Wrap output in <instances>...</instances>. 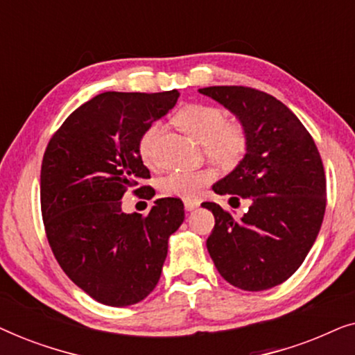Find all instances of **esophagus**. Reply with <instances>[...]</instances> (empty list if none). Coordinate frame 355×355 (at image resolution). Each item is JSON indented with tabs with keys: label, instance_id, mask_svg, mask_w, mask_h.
<instances>
[{
	"label": "esophagus",
	"instance_id": "1",
	"mask_svg": "<svg viewBox=\"0 0 355 355\" xmlns=\"http://www.w3.org/2000/svg\"><path fill=\"white\" fill-rule=\"evenodd\" d=\"M197 207H198V202H196V200H184V208H186L187 211L196 210Z\"/></svg>",
	"mask_w": 355,
	"mask_h": 355
}]
</instances>
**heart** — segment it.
<instances>
[{"label": "heart", "instance_id": "heart-1", "mask_svg": "<svg viewBox=\"0 0 355 355\" xmlns=\"http://www.w3.org/2000/svg\"><path fill=\"white\" fill-rule=\"evenodd\" d=\"M184 132L203 145L207 157L223 166H234L244 158L249 147L247 130L241 123L227 121L225 110L213 105L191 103L182 106L174 116ZM159 134V124L153 123L145 129L139 140L140 158L147 164L155 162V144ZM215 178L210 169L169 173L159 181V189L166 196L193 198Z\"/></svg>", "mask_w": 355, "mask_h": 355}]
</instances>
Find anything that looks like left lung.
Wrapping results in <instances>:
<instances>
[{
	"instance_id": "1",
	"label": "left lung",
	"mask_w": 355,
	"mask_h": 355,
	"mask_svg": "<svg viewBox=\"0 0 355 355\" xmlns=\"http://www.w3.org/2000/svg\"><path fill=\"white\" fill-rule=\"evenodd\" d=\"M236 114L247 130L242 162L213 186L220 196L249 198L236 220L215 202L207 249L227 283L244 291L275 288L312 249L327 208V178L312 135L293 111L265 92L241 85L198 90Z\"/></svg>"
}]
</instances>
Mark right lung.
Here are the masks:
<instances>
[{
	"label": "right lung",
	"instance_id": "add662e5",
	"mask_svg": "<svg viewBox=\"0 0 355 355\" xmlns=\"http://www.w3.org/2000/svg\"><path fill=\"white\" fill-rule=\"evenodd\" d=\"M178 96L105 92L67 116L48 142L40 173L48 242L62 271L96 302L125 307L147 297L169 236L184 221V203L174 197L155 200L145 216L121 210L124 192L150 178L139 140ZM140 191L152 198L150 186Z\"/></svg>",
	"mask_w": 355,
	"mask_h": 355
}]
</instances>
